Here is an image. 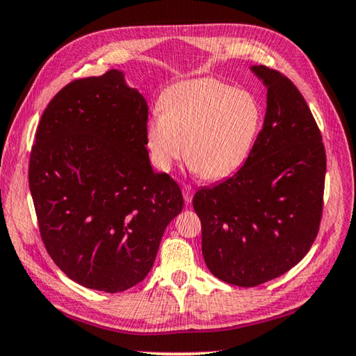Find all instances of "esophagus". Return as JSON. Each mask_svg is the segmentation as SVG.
Instances as JSON below:
<instances>
[{"label": "esophagus", "instance_id": "esophagus-1", "mask_svg": "<svg viewBox=\"0 0 356 356\" xmlns=\"http://www.w3.org/2000/svg\"><path fill=\"white\" fill-rule=\"evenodd\" d=\"M182 195H184V200L186 204H190L193 200V188L190 185H184L182 186Z\"/></svg>", "mask_w": 356, "mask_h": 356}]
</instances>
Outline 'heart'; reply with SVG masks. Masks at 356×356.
<instances>
[{
    "mask_svg": "<svg viewBox=\"0 0 356 356\" xmlns=\"http://www.w3.org/2000/svg\"><path fill=\"white\" fill-rule=\"evenodd\" d=\"M160 111L146 125L154 166L170 171L184 150L186 161L206 180L237 172L262 125V106L254 95L210 76L172 84L161 94Z\"/></svg>",
    "mask_w": 356,
    "mask_h": 356,
    "instance_id": "1",
    "label": "heart"
}]
</instances>
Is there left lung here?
<instances>
[{
  "label": "left lung",
  "instance_id": "obj_1",
  "mask_svg": "<svg viewBox=\"0 0 356 356\" xmlns=\"http://www.w3.org/2000/svg\"><path fill=\"white\" fill-rule=\"evenodd\" d=\"M267 111L245 165L196 191L202 256L210 273L254 287L295 267L314 243L323 209L327 156L309 106L293 83L265 65Z\"/></svg>",
  "mask_w": 356,
  "mask_h": 356
}]
</instances>
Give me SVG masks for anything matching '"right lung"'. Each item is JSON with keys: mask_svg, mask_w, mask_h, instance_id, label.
Returning <instances> with one entry per match:
<instances>
[{"mask_svg": "<svg viewBox=\"0 0 356 356\" xmlns=\"http://www.w3.org/2000/svg\"><path fill=\"white\" fill-rule=\"evenodd\" d=\"M146 125V99L116 69L72 81L40 118L29 159L40 237L88 289L116 293L141 282L184 209L179 185L152 170Z\"/></svg>", "mask_w": 356, "mask_h": 356, "instance_id": "add662e5", "label": "right lung"}]
</instances>
